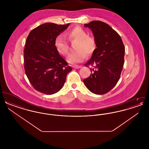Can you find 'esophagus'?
Returning a JSON list of instances; mask_svg holds the SVG:
<instances>
[{
  "label": "esophagus",
  "mask_w": 149,
  "mask_h": 149,
  "mask_svg": "<svg viewBox=\"0 0 149 149\" xmlns=\"http://www.w3.org/2000/svg\"><path fill=\"white\" fill-rule=\"evenodd\" d=\"M81 67V66L77 65H73V66H72V68H74V69H79V68H80Z\"/></svg>",
  "instance_id": "obj_1"
}]
</instances>
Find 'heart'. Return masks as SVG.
Listing matches in <instances>:
<instances>
[{"label":"heart","instance_id":"heart-1","mask_svg":"<svg viewBox=\"0 0 149 149\" xmlns=\"http://www.w3.org/2000/svg\"><path fill=\"white\" fill-rule=\"evenodd\" d=\"M66 35L70 41H77L75 46V52H72L68 57V61L71 64L83 62L86 55H92L96 49V41L94 37L88 35L87 32L80 27L77 26L69 30ZM55 47L57 52L66 55L69 52L68 42L61 35L57 36L55 40Z\"/></svg>","mask_w":149,"mask_h":149}]
</instances>
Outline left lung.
<instances>
[{
    "instance_id": "obj_1",
    "label": "left lung",
    "mask_w": 149,
    "mask_h": 149,
    "mask_svg": "<svg viewBox=\"0 0 149 149\" xmlns=\"http://www.w3.org/2000/svg\"><path fill=\"white\" fill-rule=\"evenodd\" d=\"M84 27L92 31L97 48L85 66H92V74L83 80L86 87L95 94H104L117 84L124 64L125 46L120 36L103 22L93 21Z\"/></svg>"
}]
</instances>
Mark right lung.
<instances>
[{
    "label": "right lung",
    "mask_w": 149,
    "mask_h": 149,
    "mask_svg": "<svg viewBox=\"0 0 149 149\" xmlns=\"http://www.w3.org/2000/svg\"><path fill=\"white\" fill-rule=\"evenodd\" d=\"M69 24L46 23L29 33L23 51L24 67L29 82L37 91L47 95L58 92L72 70L54 44L57 36Z\"/></svg>",
    "instance_id": "add662e5"
}]
</instances>
